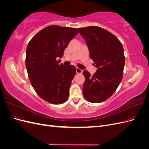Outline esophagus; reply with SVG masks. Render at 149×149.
I'll use <instances>...</instances> for the list:
<instances>
[{"mask_svg": "<svg viewBox=\"0 0 149 149\" xmlns=\"http://www.w3.org/2000/svg\"><path fill=\"white\" fill-rule=\"evenodd\" d=\"M76 73L79 74V73H82L83 70L78 68H76Z\"/></svg>", "mask_w": 149, "mask_h": 149, "instance_id": "1", "label": "esophagus"}]
</instances>
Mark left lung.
<instances>
[{"instance_id":"obj_1","label":"left lung","mask_w":149,"mask_h":149,"mask_svg":"<svg viewBox=\"0 0 149 149\" xmlns=\"http://www.w3.org/2000/svg\"><path fill=\"white\" fill-rule=\"evenodd\" d=\"M78 29L97 68L92 76L86 70L83 71V96L89 102H103L114 94L123 79L125 60L123 45L115 35L100 26Z\"/></svg>"}]
</instances>
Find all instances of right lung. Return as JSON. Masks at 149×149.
Instances as JSON below:
<instances>
[{
  "instance_id": "obj_1",
  "label": "right lung",
  "mask_w": 149,
  "mask_h": 149,
  "mask_svg": "<svg viewBox=\"0 0 149 149\" xmlns=\"http://www.w3.org/2000/svg\"><path fill=\"white\" fill-rule=\"evenodd\" d=\"M78 33L75 28L50 25L30 40L26 50V68L38 95L48 102L60 104L69 96L71 81L76 74L73 65H59L65 49Z\"/></svg>"
}]
</instances>
